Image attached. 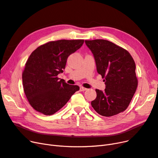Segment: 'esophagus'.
<instances>
[{
    "mask_svg": "<svg viewBox=\"0 0 158 158\" xmlns=\"http://www.w3.org/2000/svg\"><path fill=\"white\" fill-rule=\"evenodd\" d=\"M87 90V89L85 88V87H83V86H81V87H80V90H81V91H85V90Z\"/></svg>",
    "mask_w": 158,
    "mask_h": 158,
    "instance_id": "esophagus-1",
    "label": "esophagus"
}]
</instances>
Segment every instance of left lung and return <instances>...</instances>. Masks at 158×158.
<instances>
[{"label":"left lung","instance_id":"obj_1","mask_svg":"<svg viewBox=\"0 0 158 158\" xmlns=\"http://www.w3.org/2000/svg\"><path fill=\"white\" fill-rule=\"evenodd\" d=\"M85 43L106 84L104 91L96 89L97 96L92 101V107L107 117L124 111L138 85L135 61L127 50L108 40H85Z\"/></svg>","mask_w":158,"mask_h":158}]
</instances>
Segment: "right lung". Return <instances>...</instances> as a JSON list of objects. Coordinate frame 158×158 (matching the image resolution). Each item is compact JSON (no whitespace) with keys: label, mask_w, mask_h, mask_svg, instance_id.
I'll return each mask as SVG.
<instances>
[{"label":"right lung","mask_w":158,"mask_h":158,"mask_svg":"<svg viewBox=\"0 0 158 158\" xmlns=\"http://www.w3.org/2000/svg\"><path fill=\"white\" fill-rule=\"evenodd\" d=\"M83 43L84 40L52 41L31 54L22 79L25 94L34 109L45 115L53 114L79 90V86L68 85L57 76L65 69L68 57Z\"/></svg>","instance_id":"obj_1"}]
</instances>
